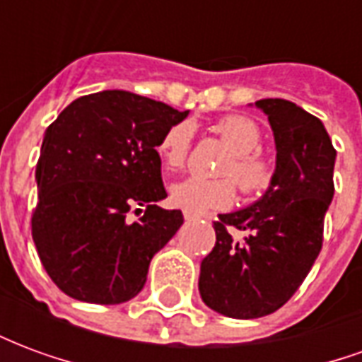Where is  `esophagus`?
Returning a JSON list of instances; mask_svg holds the SVG:
<instances>
[{
	"instance_id": "obj_1",
	"label": "esophagus",
	"mask_w": 362,
	"mask_h": 362,
	"mask_svg": "<svg viewBox=\"0 0 362 362\" xmlns=\"http://www.w3.org/2000/svg\"><path fill=\"white\" fill-rule=\"evenodd\" d=\"M184 219H186V221H194V219H197V215H194V213L184 211Z\"/></svg>"
}]
</instances>
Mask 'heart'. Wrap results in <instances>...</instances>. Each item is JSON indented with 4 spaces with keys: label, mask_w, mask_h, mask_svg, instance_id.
<instances>
[{
    "label": "heart",
    "mask_w": 362,
    "mask_h": 362,
    "mask_svg": "<svg viewBox=\"0 0 362 362\" xmlns=\"http://www.w3.org/2000/svg\"><path fill=\"white\" fill-rule=\"evenodd\" d=\"M215 132L230 149L219 173L223 178L189 176L170 186L168 199L174 207L202 215L211 209H227L236 197V181L244 196L262 197L273 186L275 166L262 153V129L246 116H227L217 122ZM194 126L182 119L166 129L157 145L160 163L168 170H178L188 163Z\"/></svg>",
    "instance_id": "obj_1"
}]
</instances>
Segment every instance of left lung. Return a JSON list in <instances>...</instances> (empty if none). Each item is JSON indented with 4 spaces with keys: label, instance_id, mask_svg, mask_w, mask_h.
Instances as JSON below:
<instances>
[{
    "label": "left lung",
    "instance_id": "obj_1",
    "mask_svg": "<svg viewBox=\"0 0 362 362\" xmlns=\"http://www.w3.org/2000/svg\"><path fill=\"white\" fill-rule=\"evenodd\" d=\"M272 124L277 166L273 186L246 209L219 215L217 243L202 262L199 295L228 318L279 310L314 266L334 197L335 149L326 127L295 103H256ZM245 236L238 239L234 230Z\"/></svg>",
    "mask_w": 362,
    "mask_h": 362
}]
</instances>
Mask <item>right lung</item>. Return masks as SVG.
Here are the masks:
<instances>
[{
	"label": "right lung",
	"mask_w": 362,
	"mask_h": 362,
	"mask_svg": "<svg viewBox=\"0 0 362 362\" xmlns=\"http://www.w3.org/2000/svg\"><path fill=\"white\" fill-rule=\"evenodd\" d=\"M186 116L103 90L79 96L48 126L30 223L44 269L66 295L119 304L141 291L151 258L184 223L180 209L157 205L166 197L157 145Z\"/></svg>",
	"instance_id": "right-lung-1"
}]
</instances>
